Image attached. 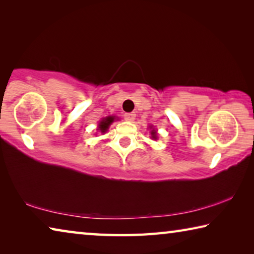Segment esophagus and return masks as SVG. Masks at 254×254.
I'll return each instance as SVG.
<instances>
[{
  "label": "esophagus",
  "instance_id": "esophagus-1",
  "mask_svg": "<svg viewBox=\"0 0 254 254\" xmlns=\"http://www.w3.org/2000/svg\"><path fill=\"white\" fill-rule=\"evenodd\" d=\"M134 119H135V114L133 113V112H132V113L124 114V120H127V121H128V122H132Z\"/></svg>",
  "mask_w": 254,
  "mask_h": 254
}]
</instances>
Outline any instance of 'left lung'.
Masks as SVG:
<instances>
[{
    "label": "left lung",
    "mask_w": 254,
    "mask_h": 254,
    "mask_svg": "<svg viewBox=\"0 0 254 254\" xmlns=\"http://www.w3.org/2000/svg\"><path fill=\"white\" fill-rule=\"evenodd\" d=\"M151 136H152V139H154V140L157 139V132L154 131V128L151 131Z\"/></svg>",
    "instance_id": "8db88e82"
}]
</instances>
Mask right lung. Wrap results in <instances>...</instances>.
Returning <instances> with one entry per match:
<instances>
[{
  "label": "right lung",
  "instance_id": "1",
  "mask_svg": "<svg viewBox=\"0 0 254 254\" xmlns=\"http://www.w3.org/2000/svg\"><path fill=\"white\" fill-rule=\"evenodd\" d=\"M114 121V118L113 117H109V118H105L103 119L101 123L98 124V130H100L102 133H105L107 131V128L111 126V123Z\"/></svg>",
  "mask_w": 254,
  "mask_h": 254
}]
</instances>
